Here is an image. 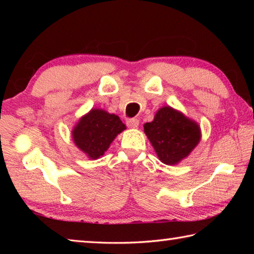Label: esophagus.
Segmentation results:
<instances>
[{"instance_id": "34e87169", "label": "esophagus", "mask_w": 254, "mask_h": 254, "mask_svg": "<svg viewBox=\"0 0 254 254\" xmlns=\"http://www.w3.org/2000/svg\"><path fill=\"white\" fill-rule=\"evenodd\" d=\"M127 126L131 128H135L139 127V120L137 119H128L127 121Z\"/></svg>"}]
</instances>
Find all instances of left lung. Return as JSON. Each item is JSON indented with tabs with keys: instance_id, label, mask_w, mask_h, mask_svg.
I'll list each match as a JSON object with an SVG mask.
<instances>
[{
	"instance_id": "8db88e82",
	"label": "left lung",
	"mask_w": 254,
	"mask_h": 254,
	"mask_svg": "<svg viewBox=\"0 0 254 254\" xmlns=\"http://www.w3.org/2000/svg\"><path fill=\"white\" fill-rule=\"evenodd\" d=\"M143 127L159 160L168 166L187 158L201 137L199 124L169 105L159 109Z\"/></svg>"
}]
</instances>
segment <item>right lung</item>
<instances>
[{
  "instance_id": "right-lung-1",
  "label": "right lung",
  "mask_w": 254,
  "mask_h": 254,
  "mask_svg": "<svg viewBox=\"0 0 254 254\" xmlns=\"http://www.w3.org/2000/svg\"><path fill=\"white\" fill-rule=\"evenodd\" d=\"M126 124L115 114L102 109H92L83 115L71 130L72 141L88 159L96 160L107 151Z\"/></svg>"
}]
</instances>
